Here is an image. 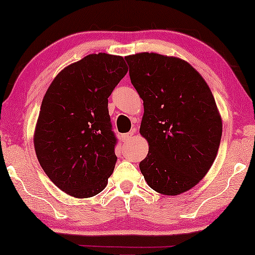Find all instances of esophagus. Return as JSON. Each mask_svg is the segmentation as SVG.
Listing matches in <instances>:
<instances>
[{
  "instance_id": "1",
  "label": "esophagus",
  "mask_w": 255,
  "mask_h": 255,
  "mask_svg": "<svg viewBox=\"0 0 255 255\" xmlns=\"http://www.w3.org/2000/svg\"><path fill=\"white\" fill-rule=\"evenodd\" d=\"M135 128H133V130H132L131 132H128V133H125V134H123L122 135V140L123 141H128V140H131V138L133 137V134L135 133Z\"/></svg>"
}]
</instances>
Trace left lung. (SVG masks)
I'll list each match as a JSON object with an SVG mask.
<instances>
[{
	"label": "left lung",
	"instance_id": "1",
	"mask_svg": "<svg viewBox=\"0 0 255 255\" xmlns=\"http://www.w3.org/2000/svg\"><path fill=\"white\" fill-rule=\"evenodd\" d=\"M125 60L144 102L139 132L148 153L140 172L156 193H186L217 156L223 122L214 95L200 73L180 58L141 52Z\"/></svg>",
	"mask_w": 255,
	"mask_h": 255
}]
</instances>
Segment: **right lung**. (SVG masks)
<instances>
[{
	"mask_svg": "<svg viewBox=\"0 0 255 255\" xmlns=\"http://www.w3.org/2000/svg\"><path fill=\"white\" fill-rule=\"evenodd\" d=\"M127 73L121 55L94 53L59 72L46 90L34 151L46 175L67 195L93 197L108 184L117 160L108 97Z\"/></svg>",
	"mask_w": 255,
	"mask_h": 255,
	"instance_id": "add662e5",
	"label": "right lung"
}]
</instances>
